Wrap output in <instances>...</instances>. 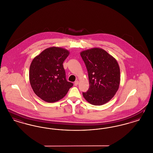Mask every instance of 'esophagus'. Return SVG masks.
Wrapping results in <instances>:
<instances>
[{
  "mask_svg": "<svg viewBox=\"0 0 153 153\" xmlns=\"http://www.w3.org/2000/svg\"><path fill=\"white\" fill-rule=\"evenodd\" d=\"M74 85L75 86H77L78 84H79V81H76L75 82H74Z\"/></svg>",
  "mask_w": 153,
  "mask_h": 153,
  "instance_id": "34e87169",
  "label": "esophagus"
}]
</instances>
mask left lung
<instances>
[{
	"instance_id": "8db88e82",
	"label": "left lung",
	"mask_w": 153,
	"mask_h": 153,
	"mask_svg": "<svg viewBox=\"0 0 153 153\" xmlns=\"http://www.w3.org/2000/svg\"><path fill=\"white\" fill-rule=\"evenodd\" d=\"M88 73L89 88L82 95L88 102L101 105L109 102L120 84V68L116 59L101 48L81 51Z\"/></svg>"
}]
</instances>
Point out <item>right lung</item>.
Segmentation results:
<instances>
[{"label":"right lung","mask_w":153,"mask_h":153,"mask_svg":"<svg viewBox=\"0 0 153 153\" xmlns=\"http://www.w3.org/2000/svg\"><path fill=\"white\" fill-rule=\"evenodd\" d=\"M69 54L65 49L51 47L33 59L30 66V83L36 95L45 102L61 100L73 86V83L66 80L62 65Z\"/></svg>","instance_id":"right-lung-1"}]
</instances>
